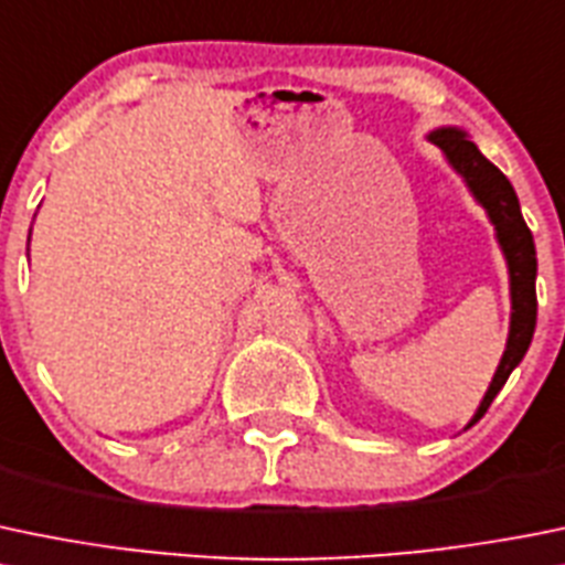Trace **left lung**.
I'll use <instances>...</instances> for the list:
<instances>
[{
  "mask_svg": "<svg viewBox=\"0 0 565 565\" xmlns=\"http://www.w3.org/2000/svg\"><path fill=\"white\" fill-rule=\"evenodd\" d=\"M428 137L430 143H436L445 151L450 166L467 179L475 199L486 206L491 223L497 226V239H500L502 254H505L508 259V270H511L513 311L508 348L505 353H502L500 366H497L494 372V381H491L478 414L469 422V428H472L475 422L489 411V405L494 403V397L500 394V388L505 386L513 366L524 359L530 342H533L535 315H539V298H535V267H539V262H535L533 232H530L527 223H524L522 210H519L516 190L508 182L505 173L497 166H491V162L480 154L478 146H475L461 129H436L430 131Z\"/></svg>",
  "mask_w": 565,
  "mask_h": 565,
  "instance_id": "obj_1",
  "label": "left lung"
}]
</instances>
